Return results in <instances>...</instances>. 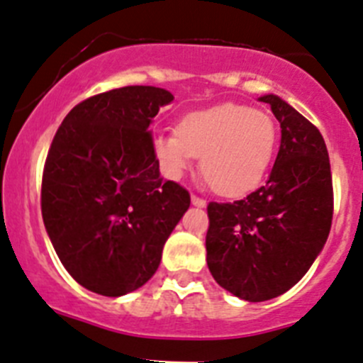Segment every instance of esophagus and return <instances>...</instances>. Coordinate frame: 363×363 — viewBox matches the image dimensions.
Wrapping results in <instances>:
<instances>
[{"label":"esophagus","instance_id":"esophagus-1","mask_svg":"<svg viewBox=\"0 0 363 363\" xmlns=\"http://www.w3.org/2000/svg\"><path fill=\"white\" fill-rule=\"evenodd\" d=\"M191 204L197 206V208H206V206H208V202H206L204 199L197 197V195H191Z\"/></svg>","mask_w":363,"mask_h":363}]
</instances>
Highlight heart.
<instances>
[{"instance_id":"b5f03b06","label":"heart","mask_w":363,"mask_h":363,"mask_svg":"<svg viewBox=\"0 0 363 363\" xmlns=\"http://www.w3.org/2000/svg\"><path fill=\"white\" fill-rule=\"evenodd\" d=\"M275 121L246 104L222 103L184 116L177 132L153 137L164 175L181 179L201 157V172L215 194L240 197L260 184L277 150Z\"/></svg>"}]
</instances>
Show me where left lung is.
<instances>
[{
    "label": "left lung",
    "mask_w": 363,
    "mask_h": 363,
    "mask_svg": "<svg viewBox=\"0 0 363 363\" xmlns=\"http://www.w3.org/2000/svg\"><path fill=\"white\" fill-rule=\"evenodd\" d=\"M259 101L280 123L269 179L242 201L210 202L206 260L231 295L264 302L291 289L324 250L333 218L328 148L302 113L275 94Z\"/></svg>",
    "instance_id": "8db88e82"
}]
</instances>
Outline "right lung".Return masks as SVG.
I'll list each match as a JSON object with an SVG mask.
<instances>
[{"label": "right lung", "mask_w": 363, "mask_h": 363, "mask_svg": "<svg viewBox=\"0 0 363 363\" xmlns=\"http://www.w3.org/2000/svg\"><path fill=\"white\" fill-rule=\"evenodd\" d=\"M172 101L164 88H116L74 106L52 141L41 213L61 264L88 291L145 286L188 211V191L161 179L150 132Z\"/></svg>", "instance_id": "obj_1"}]
</instances>
